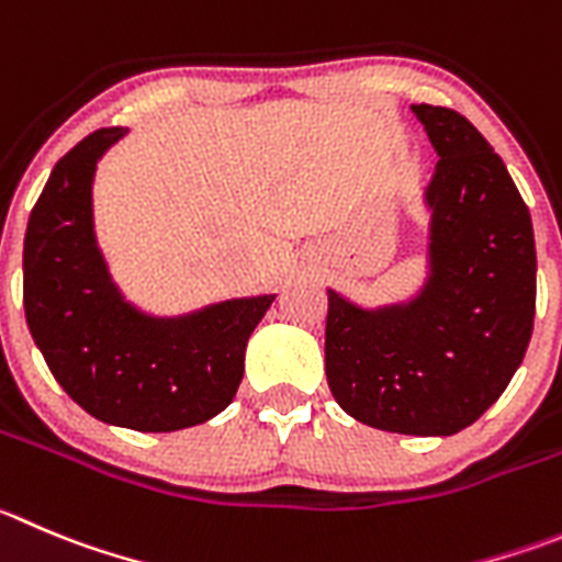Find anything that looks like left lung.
Returning <instances> with one entry per match:
<instances>
[{
  "label": "left lung",
  "mask_w": 562,
  "mask_h": 562,
  "mask_svg": "<svg viewBox=\"0 0 562 562\" xmlns=\"http://www.w3.org/2000/svg\"><path fill=\"white\" fill-rule=\"evenodd\" d=\"M411 110L440 157L422 191L424 277L376 305L327 288L324 355L335 402L360 424L447 438L521 366L538 260L527 204L480 130L449 108Z\"/></svg>",
  "instance_id": "8db88e82"
}]
</instances>
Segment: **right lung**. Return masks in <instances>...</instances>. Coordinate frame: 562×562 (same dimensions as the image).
Instances as JSON below:
<instances>
[{"instance_id": "right-lung-1", "label": "right lung", "mask_w": 562, "mask_h": 562, "mask_svg": "<svg viewBox=\"0 0 562 562\" xmlns=\"http://www.w3.org/2000/svg\"><path fill=\"white\" fill-rule=\"evenodd\" d=\"M127 127L97 130L55 162L24 235V313L63 391L93 418L138 432L210 422L235 400L249 335L277 293L162 316L113 280L93 224V177Z\"/></svg>"}]
</instances>
